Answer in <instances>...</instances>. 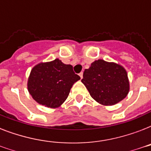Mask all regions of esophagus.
<instances>
[{"instance_id": "obj_1", "label": "esophagus", "mask_w": 151, "mask_h": 151, "mask_svg": "<svg viewBox=\"0 0 151 151\" xmlns=\"http://www.w3.org/2000/svg\"><path fill=\"white\" fill-rule=\"evenodd\" d=\"M79 76H80L81 79H82V78H83V72H81V73H79Z\"/></svg>"}]
</instances>
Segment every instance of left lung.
<instances>
[{"instance_id": "left-lung-1", "label": "left lung", "mask_w": 151, "mask_h": 151, "mask_svg": "<svg viewBox=\"0 0 151 151\" xmlns=\"http://www.w3.org/2000/svg\"><path fill=\"white\" fill-rule=\"evenodd\" d=\"M81 82L90 96L104 106H112L127 96L129 81L125 69L115 63L98 59L85 69Z\"/></svg>"}]
</instances>
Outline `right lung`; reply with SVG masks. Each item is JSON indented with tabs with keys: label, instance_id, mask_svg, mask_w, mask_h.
<instances>
[{
	"label": "right lung",
	"instance_id": "right-lung-1",
	"mask_svg": "<svg viewBox=\"0 0 151 151\" xmlns=\"http://www.w3.org/2000/svg\"><path fill=\"white\" fill-rule=\"evenodd\" d=\"M80 79L71 65L55 59L41 63L32 69L27 88L37 103L47 107L56 108L64 103L73 84Z\"/></svg>",
	"mask_w": 151,
	"mask_h": 151
}]
</instances>
